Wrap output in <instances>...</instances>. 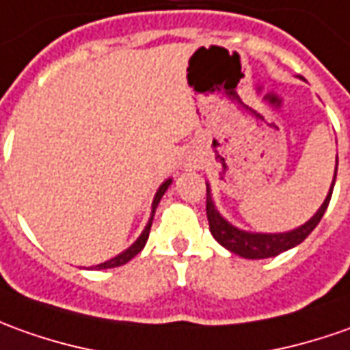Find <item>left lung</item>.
I'll list each match as a JSON object with an SVG mask.
<instances>
[{
  "instance_id": "1",
  "label": "left lung",
  "mask_w": 350,
  "mask_h": 350,
  "mask_svg": "<svg viewBox=\"0 0 350 350\" xmlns=\"http://www.w3.org/2000/svg\"><path fill=\"white\" fill-rule=\"evenodd\" d=\"M335 176H337V159H335V174L334 180H332V185H329V191L325 195L324 203L314 213V216L310 220H306L303 226L289 230V232H280V234L245 232V230H239L232 222H228L224 216L218 213L215 201H213L211 185L206 184V218H208L211 234L222 247H226L228 251H232L235 255L243 256V258H270V256L280 255L284 251H289L299 243H303L308 237V234L322 220L325 208L329 205L332 193H334Z\"/></svg>"
}]
</instances>
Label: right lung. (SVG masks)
Listing matches in <instances>:
<instances>
[{
  "instance_id": "right-lung-1",
  "label": "right lung",
  "mask_w": 350,
  "mask_h": 350,
  "mask_svg": "<svg viewBox=\"0 0 350 350\" xmlns=\"http://www.w3.org/2000/svg\"><path fill=\"white\" fill-rule=\"evenodd\" d=\"M170 184H172V178H168V180H165L163 184H161V187L157 189L155 193V199H153V205H151V216H149V222L145 224L144 232H142V235L135 239L134 243L130 245L126 251H122L120 255L113 256V258H109V260H105V262H101V265L97 266H92V268H95V270H105V268H115V266H122L126 265L128 260H132L142 249L145 247V243H147V237H149V230H151V224H153V216H155V211L157 206H159V203H161V199H163V195L166 193V189L170 187Z\"/></svg>"
}]
</instances>
